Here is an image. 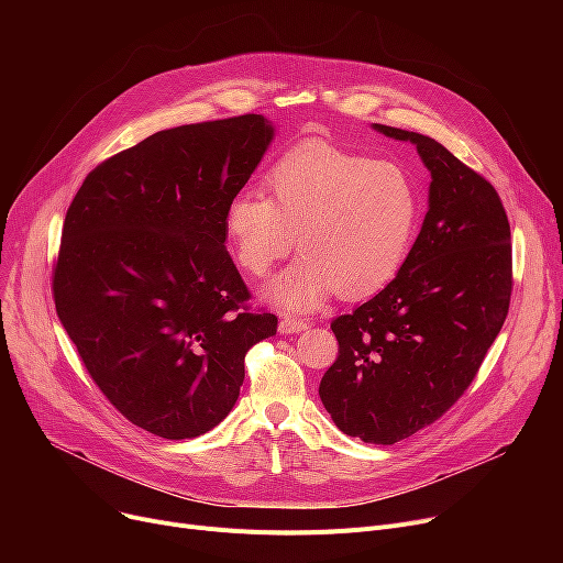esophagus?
I'll list each match as a JSON object with an SVG mask.
<instances>
[{
  "label": "esophagus",
  "instance_id": "obj_1",
  "mask_svg": "<svg viewBox=\"0 0 563 563\" xmlns=\"http://www.w3.org/2000/svg\"><path fill=\"white\" fill-rule=\"evenodd\" d=\"M308 329V321L306 319H299V317H291V314H285L278 323V331L283 335H289V333H301Z\"/></svg>",
  "mask_w": 563,
  "mask_h": 563
}]
</instances>
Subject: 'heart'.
I'll return each instance as SVG.
<instances>
[{"label": "heart", "mask_w": 563, "mask_h": 563, "mask_svg": "<svg viewBox=\"0 0 563 563\" xmlns=\"http://www.w3.org/2000/svg\"><path fill=\"white\" fill-rule=\"evenodd\" d=\"M264 183L269 198L240 191L228 200L223 234L251 276L269 274L299 244L301 257L264 287L266 301L308 312L335 289L367 299L399 276L422 217L420 187L401 164L306 141Z\"/></svg>", "instance_id": "1"}]
</instances>
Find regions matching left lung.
I'll return each instance as SVG.
<instances>
[{
	"label": "left lung",
	"instance_id": "left-lung-1",
	"mask_svg": "<svg viewBox=\"0 0 563 563\" xmlns=\"http://www.w3.org/2000/svg\"><path fill=\"white\" fill-rule=\"evenodd\" d=\"M374 130L416 143L429 212L399 276L331 321L340 353L319 397L346 435L395 445L445 416L477 376L509 312L511 228L493 185L445 145Z\"/></svg>",
	"mask_w": 563,
	"mask_h": 563
}]
</instances>
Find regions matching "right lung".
<instances>
[{
	"label": "right lung",
	"mask_w": 563,
	"mask_h": 563,
	"mask_svg": "<svg viewBox=\"0 0 563 563\" xmlns=\"http://www.w3.org/2000/svg\"><path fill=\"white\" fill-rule=\"evenodd\" d=\"M274 139L244 113L162 130L104 159L73 198L52 272L56 314L96 386L132 424L185 440L232 410L253 344L223 212Z\"/></svg>",
	"instance_id": "add662e5"
}]
</instances>
